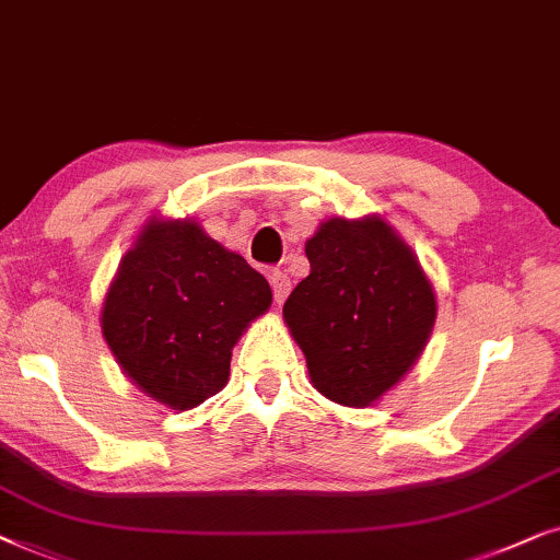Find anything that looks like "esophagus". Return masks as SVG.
<instances>
[{"label":"esophagus","instance_id":"obj_1","mask_svg":"<svg viewBox=\"0 0 560 560\" xmlns=\"http://www.w3.org/2000/svg\"><path fill=\"white\" fill-rule=\"evenodd\" d=\"M268 281H271L273 300L279 302V304L284 302L287 294H289V289H292V279H289L284 271H279V268H276V271H271V276H268Z\"/></svg>","mask_w":560,"mask_h":560}]
</instances>
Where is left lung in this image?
<instances>
[{
    "mask_svg": "<svg viewBox=\"0 0 560 560\" xmlns=\"http://www.w3.org/2000/svg\"><path fill=\"white\" fill-rule=\"evenodd\" d=\"M312 271L284 304V319L325 397L366 407L422 353L435 294L412 250L378 218L327 220L310 237Z\"/></svg>",
    "mask_w": 560,
    "mask_h": 560,
    "instance_id": "obj_1",
    "label": "left lung"
}]
</instances>
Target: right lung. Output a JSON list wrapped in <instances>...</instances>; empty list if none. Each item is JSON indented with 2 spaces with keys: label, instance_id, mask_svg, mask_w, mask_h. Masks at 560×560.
<instances>
[{
  "label": "right lung",
  "instance_id": "add662e5",
  "mask_svg": "<svg viewBox=\"0 0 560 560\" xmlns=\"http://www.w3.org/2000/svg\"><path fill=\"white\" fill-rule=\"evenodd\" d=\"M268 304L264 276L197 222H153L112 281L102 330L140 389L189 409L228 384L233 346Z\"/></svg>",
  "mask_w": 560,
  "mask_h": 560
}]
</instances>
